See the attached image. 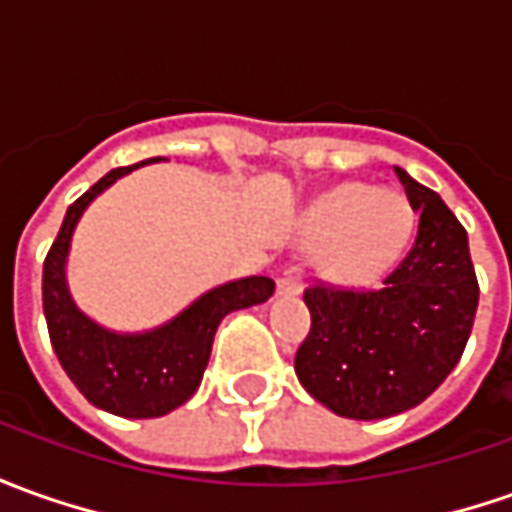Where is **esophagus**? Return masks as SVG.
Listing matches in <instances>:
<instances>
[{
    "label": "esophagus",
    "instance_id": "esophagus-1",
    "mask_svg": "<svg viewBox=\"0 0 512 512\" xmlns=\"http://www.w3.org/2000/svg\"><path fill=\"white\" fill-rule=\"evenodd\" d=\"M302 288V277H300V269H288L277 280V294H283V297H294V294H300Z\"/></svg>",
    "mask_w": 512,
    "mask_h": 512
}]
</instances>
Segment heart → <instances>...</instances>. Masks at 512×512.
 <instances>
[{
	"label": "heart",
	"mask_w": 512,
	"mask_h": 512,
	"mask_svg": "<svg viewBox=\"0 0 512 512\" xmlns=\"http://www.w3.org/2000/svg\"><path fill=\"white\" fill-rule=\"evenodd\" d=\"M406 198L364 184H339L305 212L302 238L325 249V269L344 280H367L392 266L412 238Z\"/></svg>",
	"instance_id": "b5f03b06"
}]
</instances>
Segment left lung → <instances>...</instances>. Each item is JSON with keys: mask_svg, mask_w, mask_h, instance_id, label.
I'll use <instances>...</instances> for the list:
<instances>
[{"mask_svg": "<svg viewBox=\"0 0 512 512\" xmlns=\"http://www.w3.org/2000/svg\"><path fill=\"white\" fill-rule=\"evenodd\" d=\"M395 173L420 215L401 263L375 288L325 280L305 288L311 330L294 370L316 401L353 420L426 401L460 361L479 305L465 227L434 190Z\"/></svg>", "mask_w": 512, "mask_h": 512, "instance_id": "8db88e82", "label": "left lung"}]
</instances>
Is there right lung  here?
<instances>
[{"mask_svg":"<svg viewBox=\"0 0 512 512\" xmlns=\"http://www.w3.org/2000/svg\"><path fill=\"white\" fill-rule=\"evenodd\" d=\"M162 156H156L159 162ZM145 165V162H139ZM139 165L114 168L75 204H69L58 238L44 257L41 300L55 356L81 395L97 409L120 417H162L182 406L201 384L210 361L212 336L229 311L266 302L274 294L269 277H243L218 285L165 328L120 336L83 316L66 291L64 263L72 229L86 204Z\"/></svg>","mask_w":512,"mask_h":512,"instance_id":"obj_1","label":"right lung"}]
</instances>
